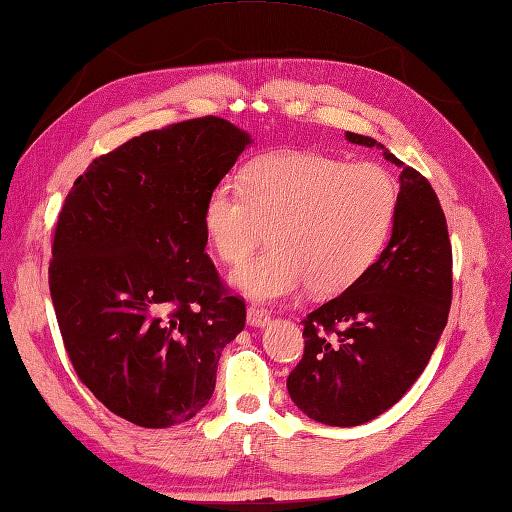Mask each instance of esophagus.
I'll use <instances>...</instances> for the list:
<instances>
[{"label": "esophagus", "mask_w": 512, "mask_h": 512, "mask_svg": "<svg viewBox=\"0 0 512 512\" xmlns=\"http://www.w3.org/2000/svg\"><path fill=\"white\" fill-rule=\"evenodd\" d=\"M247 324L256 328H265L269 324V311L260 309V306H249L247 309Z\"/></svg>", "instance_id": "esophagus-1"}]
</instances>
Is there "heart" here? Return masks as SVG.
<instances>
[{
	"label": "heart",
	"instance_id": "b5f03b06",
	"mask_svg": "<svg viewBox=\"0 0 512 512\" xmlns=\"http://www.w3.org/2000/svg\"><path fill=\"white\" fill-rule=\"evenodd\" d=\"M399 210V186L374 162L322 153H278L245 170L243 188L221 184L203 206V230L223 263L271 247L238 267L230 285L254 302L291 298L306 282L335 295L377 263Z\"/></svg>",
	"mask_w": 512,
	"mask_h": 512
}]
</instances>
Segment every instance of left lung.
<instances>
[{
  "mask_svg": "<svg viewBox=\"0 0 512 512\" xmlns=\"http://www.w3.org/2000/svg\"><path fill=\"white\" fill-rule=\"evenodd\" d=\"M352 144L383 151L401 170L392 236L366 274L306 315L304 355L287 379L302 414L355 427L401 401L423 374L451 306V243L434 188L381 142L346 131Z\"/></svg>",
  "mask_w": 512,
  "mask_h": 512,
  "instance_id": "obj_1",
  "label": "left lung"
}]
</instances>
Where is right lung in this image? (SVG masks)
Masks as SVG:
<instances>
[{
    "mask_svg": "<svg viewBox=\"0 0 512 512\" xmlns=\"http://www.w3.org/2000/svg\"><path fill=\"white\" fill-rule=\"evenodd\" d=\"M252 135L223 118L146 131L74 181L56 223L50 295L67 355L96 399L140 427L208 405L245 302L206 254L203 206Z\"/></svg>",
    "mask_w": 512,
    "mask_h": 512,
    "instance_id": "add662e5",
    "label": "right lung"
}]
</instances>
